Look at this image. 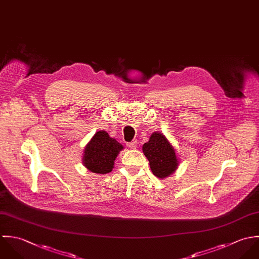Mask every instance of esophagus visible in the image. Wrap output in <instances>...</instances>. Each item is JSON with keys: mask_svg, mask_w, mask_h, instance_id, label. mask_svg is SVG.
Instances as JSON below:
<instances>
[{"mask_svg": "<svg viewBox=\"0 0 259 259\" xmlns=\"http://www.w3.org/2000/svg\"><path fill=\"white\" fill-rule=\"evenodd\" d=\"M130 149H136V147H137V142L136 141H133V142H128L127 144H126Z\"/></svg>", "mask_w": 259, "mask_h": 259, "instance_id": "obj_1", "label": "esophagus"}]
</instances>
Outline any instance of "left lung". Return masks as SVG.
Returning <instances> with one entry per match:
<instances>
[{
	"label": "left lung",
	"instance_id": "1",
	"mask_svg": "<svg viewBox=\"0 0 259 259\" xmlns=\"http://www.w3.org/2000/svg\"><path fill=\"white\" fill-rule=\"evenodd\" d=\"M142 150L149 161L151 171L158 178H165L176 170L178 161L175 150L163 134L154 132Z\"/></svg>",
	"mask_w": 259,
	"mask_h": 259
}]
</instances>
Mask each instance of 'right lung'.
I'll return each instance as SVG.
<instances>
[{
  "mask_svg": "<svg viewBox=\"0 0 259 259\" xmlns=\"http://www.w3.org/2000/svg\"><path fill=\"white\" fill-rule=\"evenodd\" d=\"M123 146L111 138L106 131L97 132L84 150L83 163L93 173L106 174L112 171L114 161Z\"/></svg>",
  "mask_w": 259,
  "mask_h": 259,
  "instance_id": "add662e5",
  "label": "right lung"
}]
</instances>
